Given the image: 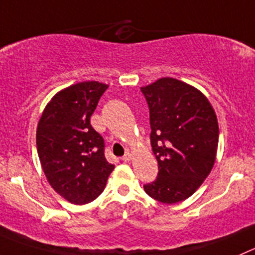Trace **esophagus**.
Wrapping results in <instances>:
<instances>
[{"mask_svg":"<svg viewBox=\"0 0 255 255\" xmlns=\"http://www.w3.org/2000/svg\"><path fill=\"white\" fill-rule=\"evenodd\" d=\"M123 160H124V161H125V162L130 161V160H131V154H130V152L128 151V152H126V154L123 156Z\"/></svg>","mask_w":255,"mask_h":255,"instance_id":"34e87169","label":"esophagus"}]
</instances>
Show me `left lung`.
<instances>
[{
	"label": "left lung",
	"mask_w": 255,
	"mask_h": 255,
	"mask_svg": "<svg viewBox=\"0 0 255 255\" xmlns=\"http://www.w3.org/2000/svg\"><path fill=\"white\" fill-rule=\"evenodd\" d=\"M150 113L157 178L147 195L174 204L193 195L212 171L219 140L217 115L198 89L171 77L141 87Z\"/></svg>",
	"instance_id": "obj_1"
}]
</instances>
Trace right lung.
Returning a JSON list of instances; mask_svg holds the SVG:
<instances>
[{"label": "right lung", "instance_id": "add662e5", "mask_svg": "<svg viewBox=\"0 0 255 255\" xmlns=\"http://www.w3.org/2000/svg\"><path fill=\"white\" fill-rule=\"evenodd\" d=\"M108 85H71L46 105L36 132L41 166L53 190L72 204H87L103 193L115 166L106 160L105 142L90 118Z\"/></svg>", "mask_w": 255, "mask_h": 255}]
</instances>
